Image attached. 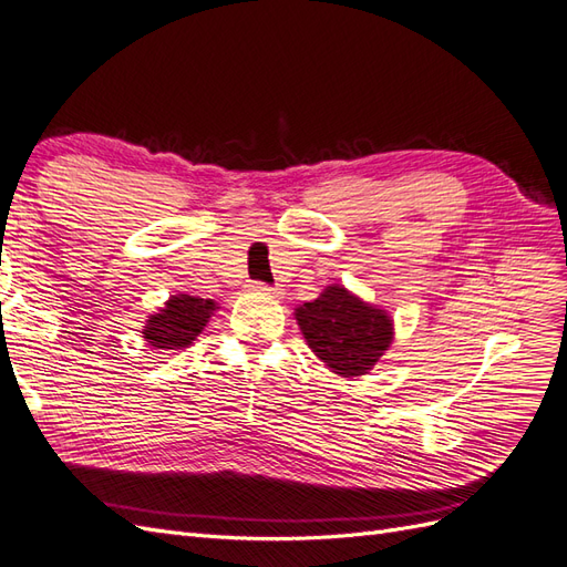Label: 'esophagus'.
I'll use <instances>...</instances> for the list:
<instances>
[{
	"label": "esophagus",
	"instance_id": "esophagus-1",
	"mask_svg": "<svg viewBox=\"0 0 567 567\" xmlns=\"http://www.w3.org/2000/svg\"><path fill=\"white\" fill-rule=\"evenodd\" d=\"M248 290H252V293H257V296H269V298H279L281 296L279 288H271V286L262 284V281H250Z\"/></svg>",
	"mask_w": 567,
	"mask_h": 567
}]
</instances>
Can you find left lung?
Masks as SVG:
<instances>
[{"mask_svg":"<svg viewBox=\"0 0 567 567\" xmlns=\"http://www.w3.org/2000/svg\"><path fill=\"white\" fill-rule=\"evenodd\" d=\"M307 346L342 379L364 375L392 342V319L352 296L346 286L331 284L323 293L296 310Z\"/></svg>","mask_w":567,"mask_h":567,"instance_id":"8db88e82","label":"left lung"}]
</instances>
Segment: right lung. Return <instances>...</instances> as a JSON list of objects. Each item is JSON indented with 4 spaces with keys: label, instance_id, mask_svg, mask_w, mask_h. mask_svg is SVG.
Listing matches in <instances>:
<instances>
[{
    "label": "right lung",
    "instance_id": "obj_1",
    "mask_svg": "<svg viewBox=\"0 0 567 567\" xmlns=\"http://www.w3.org/2000/svg\"><path fill=\"white\" fill-rule=\"evenodd\" d=\"M215 312V302L196 296H173L163 310L151 315L142 329L153 350L188 348Z\"/></svg>",
    "mask_w": 567,
    "mask_h": 567
}]
</instances>
